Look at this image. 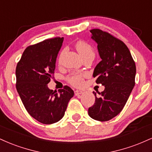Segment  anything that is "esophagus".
<instances>
[{
	"instance_id": "34e87169",
	"label": "esophagus",
	"mask_w": 152,
	"mask_h": 152,
	"mask_svg": "<svg viewBox=\"0 0 152 152\" xmlns=\"http://www.w3.org/2000/svg\"><path fill=\"white\" fill-rule=\"evenodd\" d=\"M74 94L76 96H80L81 94H83V91H79V90H76L74 91Z\"/></svg>"
}]
</instances>
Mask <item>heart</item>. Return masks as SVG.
<instances>
[{"label": "heart", "mask_w": 152, "mask_h": 152, "mask_svg": "<svg viewBox=\"0 0 152 152\" xmlns=\"http://www.w3.org/2000/svg\"><path fill=\"white\" fill-rule=\"evenodd\" d=\"M76 48L82 58L88 55H94L93 48L86 41H78L76 44ZM85 76V74H73L68 77V81L74 86H81L83 83V77Z\"/></svg>", "instance_id": "b5f03b06"}]
</instances>
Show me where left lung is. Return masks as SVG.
<instances>
[{
  "instance_id": "1",
  "label": "left lung",
  "mask_w": 152,
  "mask_h": 152,
  "mask_svg": "<svg viewBox=\"0 0 152 152\" xmlns=\"http://www.w3.org/2000/svg\"><path fill=\"white\" fill-rule=\"evenodd\" d=\"M92 39L97 43L102 59L94 71L96 82L105 88L95 95V103L88 109L90 117L106 121L119 114L135 85L136 65L128 47L123 41L100 29H92Z\"/></svg>"
}]
</instances>
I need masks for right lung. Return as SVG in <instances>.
Listing matches in <instances>:
<instances>
[{"label": "right lung", "mask_w": 152, "mask_h": 152, "mask_svg": "<svg viewBox=\"0 0 152 152\" xmlns=\"http://www.w3.org/2000/svg\"><path fill=\"white\" fill-rule=\"evenodd\" d=\"M63 41L64 38L56 37L27 47L15 69L16 89L23 104L33 118L44 124L61 119L74 95L68 86L57 93L47 85L54 74Z\"/></svg>", "instance_id": "obj_1"}]
</instances>
